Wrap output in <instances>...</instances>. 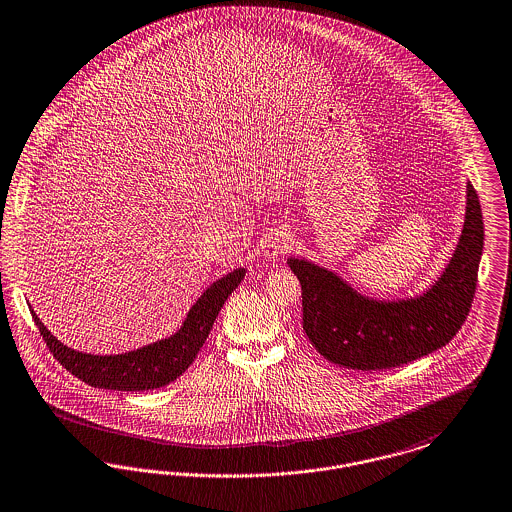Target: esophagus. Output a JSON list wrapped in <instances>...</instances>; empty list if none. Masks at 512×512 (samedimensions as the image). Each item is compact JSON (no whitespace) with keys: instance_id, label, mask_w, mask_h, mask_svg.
<instances>
[{"instance_id":"obj_1","label":"esophagus","mask_w":512,"mask_h":512,"mask_svg":"<svg viewBox=\"0 0 512 512\" xmlns=\"http://www.w3.org/2000/svg\"><path fill=\"white\" fill-rule=\"evenodd\" d=\"M291 234L286 230H278L274 234H270V238L266 240L265 249H263V255L268 261H278L284 253H287V249L291 247Z\"/></svg>"}]
</instances>
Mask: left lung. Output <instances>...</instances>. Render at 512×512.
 I'll list each match as a JSON object with an SVG mask.
<instances>
[{
    "instance_id": "left-lung-1",
    "label": "left lung",
    "mask_w": 512,
    "mask_h": 512,
    "mask_svg": "<svg viewBox=\"0 0 512 512\" xmlns=\"http://www.w3.org/2000/svg\"><path fill=\"white\" fill-rule=\"evenodd\" d=\"M482 247V209L467 183L459 242L438 280L421 295L371 299L326 266L289 257L287 265L301 282L308 341L331 364L360 371L396 368L446 347L471 310Z\"/></svg>"
}]
</instances>
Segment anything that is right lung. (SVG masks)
Wrapping results in <instances>:
<instances>
[{
  "mask_svg": "<svg viewBox=\"0 0 512 512\" xmlns=\"http://www.w3.org/2000/svg\"><path fill=\"white\" fill-rule=\"evenodd\" d=\"M244 276L246 268L242 266L228 272L221 280L213 282L205 289L200 299L188 310L183 326L177 333L165 337L162 341L123 354L99 356L66 347L43 326V322L32 308L30 312L53 356L72 375L82 379L83 383L95 389L127 392L160 389L181 377L194 362L198 350L204 347L205 339L228 295L240 286Z\"/></svg>",
  "mask_w": 512,
  "mask_h": 512,
  "instance_id": "right-lung-1",
  "label": "right lung"
}]
</instances>
